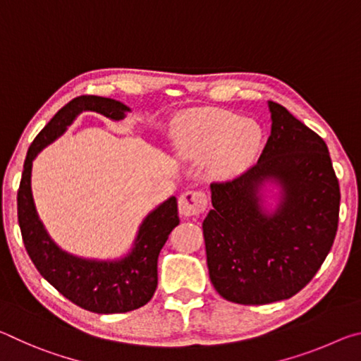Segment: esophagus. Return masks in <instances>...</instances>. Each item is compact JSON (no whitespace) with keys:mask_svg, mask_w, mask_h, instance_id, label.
Returning <instances> with one entry per match:
<instances>
[{"mask_svg":"<svg viewBox=\"0 0 361 361\" xmlns=\"http://www.w3.org/2000/svg\"><path fill=\"white\" fill-rule=\"evenodd\" d=\"M178 209L183 216L200 215L207 209V195L204 191H186L180 195Z\"/></svg>","mask_w":361,"mask_h":361,"instance_id":"obj_1","label":"esophagus"}]
</instances>
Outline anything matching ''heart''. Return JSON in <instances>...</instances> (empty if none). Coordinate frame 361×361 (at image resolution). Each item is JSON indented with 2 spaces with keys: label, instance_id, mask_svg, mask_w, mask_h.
Returning a JSON list of instances; mask_svg holds the SVG:
<instances>
[{
  "label": "heart",
  "instance_id": "heart-1",
  "mask_svg": "<svg viewBox=\"0 0 361 361\" xmlns=\"http://www.w3.org/2000/svg\"><path fill=\"white\" fill-rule=\"evenodd\" d=\"M261 130L256 122L223 109H197L180 116L173 126V146L181 157L204 161L216 180L245 172L258 152Z\"/></svg>",
  "mask_w": 361,
  "mask_h": 361
}]
</instances>
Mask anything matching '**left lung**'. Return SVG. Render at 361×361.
Listing matches in <instances>:
<instances>
[{
    "instance_id": "left-lung-1",
    "label": "left lung",
    "mask_w": 361,
    "mask_h": 361,
    "mask_svg": "<svg viewBox=\"0 0 361 361\" xmlns=\"http://www.w3.org/2000/svg\"><path fill=\"white\" fill-rule=\"evenodd\" d=\"M271 135L258 162L228 181H213L204 219L210 280L231 302L261 305L295 296L319 271L339 221V183L323 138L285 106L269 102ZM281 188L272 214L260 188Z\"/></svg>"
}]
</instances>
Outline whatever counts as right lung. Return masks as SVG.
I'll return each mask as SVG.
<instances>
[{"label":"right lung","mask_w":361,"mask_h":361,"mask_svg":"<svg viewBox=\"0 0 361 361\" xmlns=\"http://www.w3.org/2000/svg\"><path fill=\"white\" fill-rule=\"evenodd\" d=\"M82 111L100 113L113 121L130 111L124 103L97 95H81L59 109L27 152L17 215L22 239L35 267L54 288L79 307L95 314H124L142 307L157 288V258L169 234L180 224L176 197L152 210L140 226L129 255L116 261L84 259L59 248L36 213L32 194V166L38 152L51 145Z\"/></svg>","instance_id":"add662e5"}]
</instances>
